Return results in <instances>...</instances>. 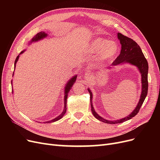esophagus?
Returning a JSON list of instances; mask_svg holds the SVG:
<instances>
[{
	"label": "esophagus",
	"mask_w": 160,
	"mask_h": 160,
	"mask_svg": "<svg viewBox=\"0 0 160 160\" xmlns=\"http://www.w3.org/2000/svg\"><path fill=\"white\" fill-rule=\"evenodd\" d=\"M85 78H88V79L92 78V75L90 73H86L85 75Z\"/></svg>",
	"instance_id": "esophagus-1"
}]
</instances>
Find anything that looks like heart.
<instances>
[{
    "label": "heart",
    "mask_w": 160,
    "mask_h": 160,
    "mask_svg": "<svg viewBox=\"0 0 160 160\" xmlns=\"http://www.w3.org/2000/svg\"><path fill=\"white\" fill-rule=\"evenodd\" d=\"M88 49L90 52L98 53L95 61L98 63H102L115 57L119 51V46L113 41L99 37L91 42Z\"/></svg>",
    "instance_id": "b5f03b06"
}]
</instances>
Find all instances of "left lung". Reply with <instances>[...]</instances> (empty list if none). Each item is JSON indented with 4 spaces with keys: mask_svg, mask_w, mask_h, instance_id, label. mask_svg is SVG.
Returning a JSON list of instances; mask_svg holds the SVG:
<instances>
[{
    "mask_svg": "<svg viewBox=\"0 0 160 160\" xmlns=\"http://www.w3.org/2000/svg\"><path fill=\"white\" fill-rule=\"evenodd\" d=\"M118 38L120 41L121 45H122V50L119 55L116 58V59L113 62L112 65H118L122 63H125L128 62L129 64L136 66L140 73L142 75V91L140 99L138 102L137 107L133 111L132 113H130L128 117H125L123 119L115 121H109L105 119L101 118L98 113L95 112L94 110L93 103H92V93L89 89H88L89 93L90 94V102L92 113L95 116L96 119L101 121V122H104L105 123L109 124H116L128 121L130 119L133 118L134 116L136 115L139 111L141 108L143 101L146 99L148 91V63L146 58L143 54L141 48L138 45V43L134 41L132 38H130L126 36L123 35L122 33H118Z\"/></svg>",
    "mask_w": 160,
    "mask_h": 160,
    "instance_id": "obj_1",
    "label": "left lung"
}]
</instances>
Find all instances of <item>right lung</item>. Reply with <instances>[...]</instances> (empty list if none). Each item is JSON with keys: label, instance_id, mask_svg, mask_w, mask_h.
Wrapping results in <instances>:
<instances>
[{"label": "right lung", "instance_id": "1", "mask_svg": "<svg viewBox=\"0 0 160 160\" xmlns=\"http://www.w3.org/2000/svg\"><path fill=\"white\" fill-rule=\"evenodd\" d=\"M47 36V34H46L45 32H38V33L37 34V35H36L35 37H34L32 38V40H31V42H36V41H39V40H41V39H42L43 38L46 37ZM24 51H25H25H22L19 55L22 54V53ZM19 55L17 57L16 59H15V61H14V69H15V66H16L17 62V61L18 60ZM13 75H14V72H13ZM13 75H12V76H13ZM76 79H77V75L72 77V78H71L69 81H68V82H67V83L66 84V86L65 87V98H64V101H65V103H64V104H65V105H64V109H63V111H62V113H61V115H59V116H58V117H57L56 118L53 119H52V120H50V121H48V122H44V123H52V122H57V121H58V120H59L60 119H61L62 117H63L65 113H66V111H67V97H68V93H69V92L70 89L72 88V85H73V84L75 83V81H76ZM11 84H12V81H11Z\"/></svg>", "mask_w": 160, "mask_h": 160}]
</instances>
